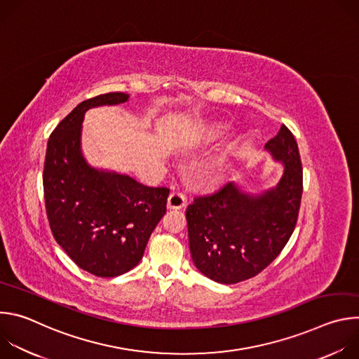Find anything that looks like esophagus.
Instances as JSON below:
<instances>
[{"instance_id": "esophagus-1", "label": "esophagus", "mask_w": 359, "mask_h": 359, "mask_svg": "<svg viewBox=\"0 0 359 359\" xmlns=\"http://www.w3.org/2000/svg\"><path fill=\"white\" fill-rule=\"evenodd\" d=\"M186 196L179 191H172L169 198H168V209H182L186 206Z\"/></svg>"}]
</instances>
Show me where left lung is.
<instances>
[{
  "label": "left lung",
  "mask_w": 359,
  "mask_h": 359,
  "mask_svg": "<svg viewBox=\"0 0 359 359\" xmlns=\"http://www.w3.org/2000/svg\"><path fill=\"white\" fill-rule=\"evenodd\" d=\"M264 150L284 168L274 187L251 193L229 180L196 197L186 210L193 263L216 283L236 284L257 276L294 231L302 194L297 142L283 125Z\"/></svg>",
  "instance_id": "left-lung-1"
}]
</instances>
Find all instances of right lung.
<instances>
[{
    "instance_id": "obj_1",
    "label": "right lung",
    "mask_w": 359,
    "mask_h": 359,
    "mask_svg": "<svg viewBox=\"0 0 359 359\" xmlns=\"http://www.w3.org/2000/svg\"><path fill=\"white\" fill-rule=\"evenodd\" d=\"M128 100V93L112 92L81 102L46 146L43 196L50 230L69 259L96 277H118L136 267L166 213L168 187L95 168L83 155L85 114Z\"/></svg>"
}]
</instances>
